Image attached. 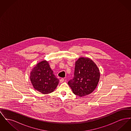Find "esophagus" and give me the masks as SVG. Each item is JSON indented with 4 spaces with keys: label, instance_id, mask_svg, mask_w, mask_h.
<instances>
[{
    "label": "esophagus",
    "instance_id": "esophagus-1",
    "mask_svg": "<svg viewBox=\"0 0 131 131\" xmlns=\"http://www.w3.org/2000/svg\"><path fill=\"white\" fill-rule=\"evenodd\" d=\"M64 78H61V79L60 80L59 82H60V83H63V82H64Z\"/></svg>",
    "mask_w": 131,
    "mask_h": 131
}]
</instances>
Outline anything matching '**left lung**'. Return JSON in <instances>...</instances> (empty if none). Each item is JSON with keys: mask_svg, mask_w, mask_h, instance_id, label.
<instances>
[{"mask_svg": "<svg viewBox=\"0 0 131 131\" xmlns=\"http://www.w3.org/2000/svg\"><path fill=\"white\" fill-rule=\"evenodd\" d=\"M100 78V70L96 64L89 58L81 57L76 62L74 77L68 84L75 94L83 96L95 89Z\"/></svg>", "mask_w": 131, "mask_h": 131, "instance_id": "8db88e82", "label": "left lung"}]
</instances>
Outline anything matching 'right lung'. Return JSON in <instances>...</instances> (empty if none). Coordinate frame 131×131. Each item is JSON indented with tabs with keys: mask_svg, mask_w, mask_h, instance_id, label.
Listing matches in <instances>:
<instances>
[{
	"mask_svg": "<svg viewBox=\"0 0 131 131\" xmlns=\"http://www.w3.org/2000/svg\"><path fill=\"white\" fill-rule=\"evenodd\" d=\"M30 80L34 88L43 94L53 92L59 83V80L46 60L39 62L32 69Z\"/></svg>",
	"mask_w": 131,
	"mask_h": 131,
	"instance_id": "add662e5",
	"label": "right lung"
}]
</instances>
